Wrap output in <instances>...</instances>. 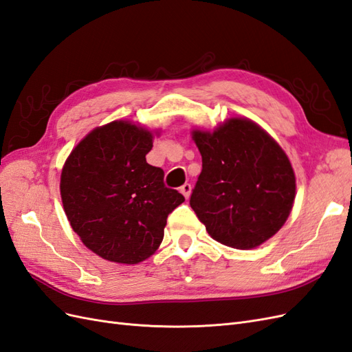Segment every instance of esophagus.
<instances>
[{
    "label": "esophagus",
    "mask_w": 352,
    "mask_h": 352,
    "mask_svg": "<svg viewBox=\"0 0 352 352\" xmlns=\"http://www.w3.org/2000/svg\"><path fill=\"white\" fill-rule=\"evenodd\" d=\"M179 192H182V193L184 195V197H186V199H188L190 193H192V184H188V183L183 184L182 187H179Z\"/></svg>",
    "instance_id": "34e87169"
}]
</instances>
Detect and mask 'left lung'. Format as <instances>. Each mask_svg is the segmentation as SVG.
I'll return each mask as SVG.
<instances>
[{"instance_id": "1", "label": "left lung", "mask_w": 352, "mask_h": 352, "mask_svg": "<svg viewBox=\"0 0 352 352\" xmlns=\"http://www.w3.org/2000/svg\"><path fill=\"white\" fill-rule=\"evenodd\" d=\"M202 173L190 206L217 242L252 249L283 227L295 200V173L283 148L246 118L214 133L193 131Z\"/></svg>"}]
</instances>
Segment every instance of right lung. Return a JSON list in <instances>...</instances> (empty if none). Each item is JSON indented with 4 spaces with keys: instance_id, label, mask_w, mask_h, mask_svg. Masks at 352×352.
Instances as JSON below:
<instances>
[{
    "instance_id": "obj_1",
    "label": "right lung",
    "mask_w": 352,
    "mask_h": 352,
    "mask_svg": "<svg viewBox=\"0 0 352 352\" xmlns=\"http://www.w3.org/2000/svg\"><path fill=\"white\" fill-rule=\"evenodd\" d=\"M153 134L126 120L93 129L66 159L60 195L82 243L103 259L138 264L162 243L166 218L184 196L146 162Z\"/></svg>"
}]
</instances>
